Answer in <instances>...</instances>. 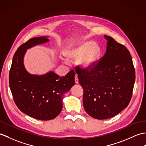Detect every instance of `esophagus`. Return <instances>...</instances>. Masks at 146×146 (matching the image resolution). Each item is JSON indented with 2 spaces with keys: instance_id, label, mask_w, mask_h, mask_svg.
<instances>
[{
  "instance_id": "1",
  "label": "esophagus",
  "mask_w": 146,
  "mask_h": 146,
  "mask_svg": "<svg viewBox=\"0 0 146 146\" xmlns=\"http://www.w3.org/2000/svg\"><path fill=\"white\" fill-rule=\"evenodd\" d=\"M74 80H75V83H78L79 81H78V76L77 74H76L75 76H74Z\"/></svg>"
}]
</instances>
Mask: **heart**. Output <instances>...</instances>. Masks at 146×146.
I'll use <instances>...</instances> for the list:
<instances>
[{"label":"heart","mask_w":146,"mask_h":146,"mask_svg":"<svg viewBox=\"0 0 146 146\" xmlns=\"http://www.w3.org/2000/svg\"><path fill=\"white\" fill-rule=\"evenodd\" d=\"M101 53L100 46L93 42L88 41L78 44L67 53L70 59L78 60L81 57L80 64L85 68L93 67L96 63Z\"/></svg>","instance_id":"heart-1"}]
</instances>
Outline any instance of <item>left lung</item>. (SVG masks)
I'll list each match as a JSON object with an SVG mask.
<instances>
[{
	"label": "left lung",
	"mask_w": 146,
	"mask_h": 146,
	"mask_svg": "<svg viewBox=\"0 0 146 146\" xmlns=\"http://www.w3.org/2000/svg\"><path fill=\"white\" fill-rule=\"evenodd\" d=\"M107 40L104 56L90 68L76 73L83 89L84 108L90 116L106 119L116 116L129 103L135 78L131 55L127 48L112 37Z\"/></svg>",
	"instance_id": "left-lung-1"
}]
</instances>
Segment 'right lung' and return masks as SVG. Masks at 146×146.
Listing matches in <instances>:
<instances>
[{"label": "right lung", "instance_id": "obj_1", "mask_svg": "<svg viewBox=\"0 0 146 146\" xmlns=\"http://www.w3.org/2000/svg\"><path fill=\"white\" fill-rule=\"evenodd\" d=\"M49 41L46 36L29 39L13 57L9 86L13 100L22 113L36 119H53L62 111L64 94L74 84V72L60 77L53 72L44 75L30 74L23 65V56L30 47Z\"/></svg>", "mask_w": 146, "mask_h": 146}]
</instances>
